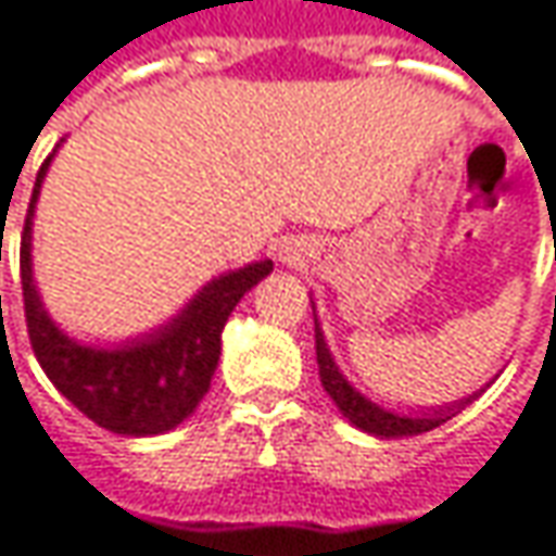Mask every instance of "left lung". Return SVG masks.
<instances>
[{
	"mask_svg": "<svg viewBox=\"0 0 556 556\" xmlns=\"http://www.w3.org/2000/svg\"><path fill=\"white\" fill-rule=\"evenodd\" d=\"M316 359H319V378L321 388L328 391V397L334 401V406L344 413V419L353 422L359 431L375 434V438H406V434H422V431L438 429L444 426L447 419H454L463 406L476 401L482 391L469 394L457 403H447V406H431V409H413V413H394V409H384L372 403L366 394H359L348 378L341 375L331 350L325 344V334H321L319 319H316Z\"/></svg>",
	"mask_w": 556,
	"mask_h": 556,
	"instance_id": "obj_1",
	"label": "left lung"
}]
</instances>
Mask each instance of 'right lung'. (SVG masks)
Instances as JSON below:
<instances>
[{
	"label": "right lung",
	"instance_id": "add662e5",
	"mask_svg": "<svg viewBox=\"0 0 556 556\" xmlns=\"http://www.w3.org/2000/svg\"><path fill=\"white\" fill-rule=\"evenodd\" d=\"M49 162L52 155L37 175L21 235V291L30 348L49 381L102 429L130 438L172 431L206 397L222 353V328L240 296L271 271V260L212 278L175 319L150 334L130 338L118 348L80 344L49 319L34 285L30 231Z\"/></svg>",
	"mask_w": 556,
	"mask_h": 556
}]
</instances>
